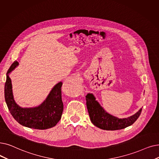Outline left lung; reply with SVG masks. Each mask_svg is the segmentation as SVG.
Segmentation results:
<instances>
[{"label": "left lung", "mask_w": 159, "mask_h": 159, "mask_svg": "<svg viewBox=\"0 0 159 159\" xmlns=\"http://www.w3.org/2000/svg\"><path fill=\"white\" fill-rule=\"evenodd\" d=\"M86 100L92 123L97 127L107 130H120L133 125L139 118L142 110L141 108L137 112L128 118H118L108 113L96 100L93 93H87Z\"/></svg>", "instance_id": "8db88e82"}]
</instances>
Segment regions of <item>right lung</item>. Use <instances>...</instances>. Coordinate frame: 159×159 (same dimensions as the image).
<instances>
[{"mask_svg": "<svg viewBox=\"0 0 159 159\" xmlns=\"http://www.w3.org/2000/svg\"><path fill=\"white\" fill-rule=\"evenodd\" d=\"M18 66L19 62L15 61L6 73L4 98L10 112L19 124L26 127L43 130L54 127L61 119L64 109L61 91L62 82L54 86L46 99L39 106L21 107L14 99L10 77V74Z\"/></svg>", "mask_w": 159, "mask_h": 159, "instance_id": "1", "label": "right lung"}]
</instances>
